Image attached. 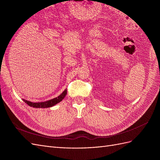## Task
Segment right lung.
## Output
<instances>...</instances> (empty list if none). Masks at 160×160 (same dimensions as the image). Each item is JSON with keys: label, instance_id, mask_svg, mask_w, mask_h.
<instances>
[{"label": "right lung", "instance_id": "1", "mask_svg": "<svg viewBox=\"0 0 160 160\" xmlns=\"http://www.w3.org/2000/svg\"><path fill=\"white\" fill-rule=\"evenodd\" d=\"M67 94V91L65 90L61 95L57 97L55 99L49 100L45 102H40V103H32V102L28 101L26 100H24V102L26 103L28 105L30 106V107H33V108H51L52 107L53 105H56L57 103H59L60 101H62L63 99V98L65 97Z\"/></svg>", "mask_w": 160, "mask_h": 160}]
</instances>
